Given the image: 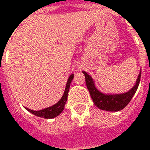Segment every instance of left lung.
I'll return each instance as SVG.
<instances>
[{
  "label": "left lung",
  "mask_w": 150,
  "mask_h": 150,
  "mask_svg": "<svg viewBox=\"0 0 150 150\" xmlns=\"http://www.w3.org/2000/svg\"><path fill=\"white\" fill-rule=\"evenodd\" d=\"M85 76V82L88 88V91L91 94V98L94 102V104L100 109L109 111V112H117L122 110L125 108L128 103L131 102L137 87L139 85V82L141 79V71L138 74L137 81L134 86L127 92L120 94H105L99 91L95 84V81L86 71H82Z\"/></svg>",
  "instance_id": "8db88e82"
}]
</instances>
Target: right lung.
<instances>
[{
  "mask_svg": "<svg viewBox=\"0 0 150 150\" xmlns=\"http://www.w3.org/2000/svg\"><path fill=\"white\" fill-rule=\"evenodd\" d=\"M73 77H74V74L70 75V77L68 78V80L67 82V85H66V89H65V91H64V94H63L62 97L60 98V100L57 103H55L54 105H53L51 107H48L47 108L38 110V111H34V110L29 109L27 108H25V109L28 110L30 112H31L32 114H34V115H36L38 117H40V118L53 119V118L57 117L64 110L65 104L67 101V96H68V91H69L70 89V84H71V81L73 79Z\"/></svg>",
  "mask_w": 150,
  "mask_h": 150,
  "instance_id": "obj_1",
  "label": "right lung"
}]
</instances>
